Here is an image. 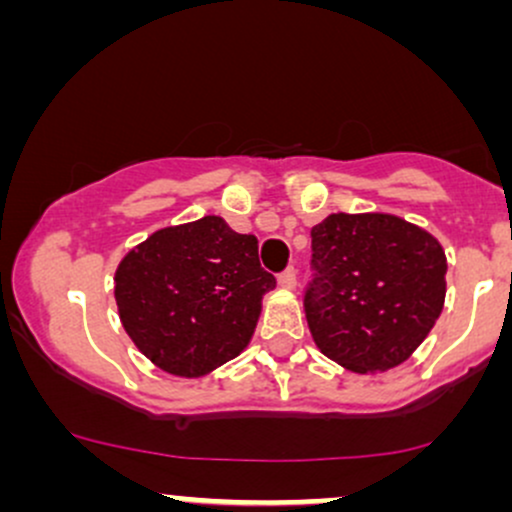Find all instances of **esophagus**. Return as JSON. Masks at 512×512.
Listing matches in <instances>:
<instances>
[{
    "label": "esophagus",
    "instance_id": "34e87169",
    "mask_svg": "<svg viewBox=\"0 0 512 512\" xmlns=\"http://www.w3.org/2000/svg\"><path fill=\"white\" fill-rule=\"evenodd\" d=\"M279 284L284 286V289H296V284H298V274H296V267H286L284 272L279 274Z\"/></svg>",
    "mask_w": 512,
    "mask_h": 512
}]
</instances>
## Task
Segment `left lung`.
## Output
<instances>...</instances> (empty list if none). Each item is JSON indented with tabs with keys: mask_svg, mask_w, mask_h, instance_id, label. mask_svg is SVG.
Masks as SVG:
<instances>
[{
	"mask_svg": "<svg viewBox=\"0 0 512 512\" xmlns=\"http://www.w3.org/2000/svg\"><path fill=\"white\" fill-rule=\"evenodd\" d=\"M310 250L303 308L317 349L354 373L407 361L443 310L438 240L390 214H332Z\"/></svg>",
	"mask_w": 512,
	"mask_h": 512,
	"instance_id": "left-lung-1",
	"label": "left lung"
}]
</instances>
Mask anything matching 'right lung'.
I'll use <instances>...</instances> for the list:
<instances>
[{"label":"right lung","mask_w":512,"mask_h":512,"mask_svg":"<svg viewBox=\"0 0 512 512\" xmlns=\"http://www.w3.org/2000/svg\"><path fill=\"white\" fill-rule=\"evenodd\" d=\"M276 279L257 257V238L219 216L163 228L115 272V301L137 349L158 368L197 378L250 342L262 296Z\"/></svg>","instance_id":"add662e5"}]
</instances>
